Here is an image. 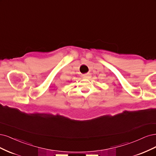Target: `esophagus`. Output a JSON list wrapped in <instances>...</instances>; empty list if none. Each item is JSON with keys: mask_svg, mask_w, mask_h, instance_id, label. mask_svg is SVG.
Listing matches in <instances>:
<instances>
[{"mask_svg": "<svg viewBox=\"0 0 156 156\" xmlns=\"http://www.w3.org/2000/svg\"><path fill=\"white\" fill-rule=\"evenodd\" d=\"M83 76L84 78H89L91 77V74L90 73H87V74H85L84 75H83Z\"/></svg>", "mask_w": 156, "mask_h": 156, "instance_id": "obj_1", "label": "esophagus"}]
</instances>
